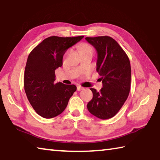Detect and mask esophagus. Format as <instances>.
Instances as JSON below:
<instances>
[{
  "instance_id": "obj_1",
  "label": "esophagus",
  "mask_w": 160,
  "mask_h": 160,
  "mask_svg": "<svg viewBox=\"0 0 160 160\" xmlns=\"http://www.w3.org/2000/svg\"><path fill=\"white\" fill-rule=\"evenodd\" d=\"M83 88L82 87H81L80 85H78L77 86V90L78 91H80V90H83Z\"/></svg>"
}]
</instances>
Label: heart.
I'll use <instances>...</instances> for the list:
<instances>
[{
    "instance_id": "obj_1",
    "label": "heart",
    "mask_w": 160,
    "mask_h": 160,
    "mask_svg": "<svg viewBox=\"0 0 160 160\" xmlns=\"http://www.w3.org/2000/svg\"><path fill=\"white\" fill-rule=\"evenodd\" d=\"M80 49V50H82V49H92V48L90 45H89L88 44H83L81 45Z\"/></svg>"
}]
</instances>
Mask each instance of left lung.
I'll return each mask as SVG.
<instances>
[{
    "label": "left lung",
    "mask_w": 160,
    "mask_h": 160,
    "mask_svg": "<svg viewBox=\"0 0 160 160\" xmlns=\"http://www.w3.org/2000/svg\"><path fill=\"white\" fill-rule=\"evenodd\" d=\"M85 39L97 50V71L103 85L99 92L90 88L93 97L88 102V109L99 118H112L122 107L130 92L131 68L129 58L112 37H86Z\"/></svg>",
    "instance_id": "left-lung-1"
}]
</instances>
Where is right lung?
I'll return each mask as SVG.
<instances>
[{"label": "right lung", "mask_w": 160, "mask_h": 160, "mask_svg": "<svg viewBox=\"0 0 160 160\" xmlns=\"http://www.w3.org/2000/svg\"><path fill=\"white\" fill-rule=\"evenodd\" d=\"M83 37H49L29 53L24 88L32 107L42 117L51 118L61 114L76 91L74 85H64L60 82L55 84V70L63 65V55L68 48Z\"/></svg>", "instance_id": "add662e5"}]
</instances>
